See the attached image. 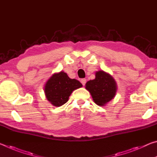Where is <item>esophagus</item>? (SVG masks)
I'll return each mask as SVG.
<instances>
[{
	"label": "esophagus",
	"instance_id": "obj_1",
	"mask_svg": "<svg viewBox=\"0 0 157 157\" xmlns=\"http://www.w3.org/2000/svg\"><path fill=\"white\" fill-rule=\"evenodd\" d=\"M80 82H81V83L82 84V85H83V86H84V85L86 84V79H82L81 80H80Z\"/></svg>",
	"mask_w": 157,
	"mask_h": 157
}]
</instances>
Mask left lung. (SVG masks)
Returning a JSON list of instances; mask_svg holds the SVG:
<instances>
[{
	"label": "left lung",
	"mask_w": 157,
	"mask_h": 157,
	"mask_svg": "<svg viewBox=\"0 0 157 157\" xmlns=\"http://www.w3.org/2000/svg\"><path fill=\"white\" fill-rule=\"evenodd\" d=\"M86 89L98 105L104 106L115 96L117 87L112 77L100 71L95 73L94 79L86 82Z\"/></svg>",
	"instance_id": "8db88e82"
}]
</instances>
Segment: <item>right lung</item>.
<instances>
[{"mask_svg": "<svg viewBox=\"0 0 157 157\" xmlns=\"http://www.w3.org/2000/svg\"><path fill=\"white\" fill-rule=\"evenodd\" d=\"M82 86L78 80L69 78L67 74L61 71L48 79L44 91L47 100L55 107H60L67 102L74 90Z\"/></svg>", "mask_w": 157, "mask_h": 157, "instance_id": "obj_1", "label": "right lung"}]
</instances>
